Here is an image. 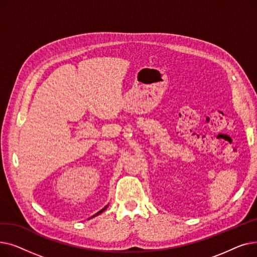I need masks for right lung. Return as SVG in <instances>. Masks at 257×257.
<instances>
[{"mask_svg":"<svg viewBox=\"0 0 257 257\" xmlns=\"http://www.w3.org/2000/svg\"><path fill=\"white\" fill-rule=\"evenodd\" d=\"M106 207H107V206H105V207H104V208H103V209H102V210H100V211H99V212H98V213H97V214H99V213H101V212H102V211H104V210H105V209H106ZM97 214H96V215H97Z\"/></svg>","mask_w":257,"mask_h":257,"instance_id":"add662e5","label":"right lung"}]
</instances>
